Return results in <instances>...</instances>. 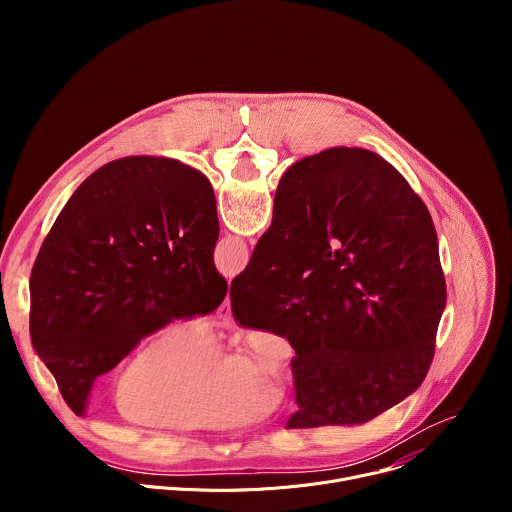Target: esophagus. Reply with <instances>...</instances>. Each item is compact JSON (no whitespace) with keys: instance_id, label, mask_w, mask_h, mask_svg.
<instances>
[{"instance_id":"1","label":"esophagus","mask_w":512,"mask_h":512,"mask_svg":"<svg viewBox=\"0 0 512 512\" xmlns=\"http://www.w3.org/2000/svg\"><path fill=\"white\" fill-rule=\"evenodd\" d=\"M216 316H218V320H221L225 326H229V324L233 322V318H231V300H229V296L225 298V302L221 304V308L216 310Z\"/></svg>"}]
</instances>
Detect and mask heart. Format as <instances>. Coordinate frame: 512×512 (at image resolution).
<instances>
[{
	"instance_id": "heart-1",
	"label": "heart",
	"mask_w": 512,
	"mask_h": 512,
	"mask_svg": "<svg viewBox=\"0 0 512 512\" xmlns=\"http://www.w3.org/2000/svg\"><path fill=\"white\" fill-rule=\"evenodd\" d=\"M216 356L218 342L206 324L182 320L160 328L117 375V413L133 423L172 431L249 423L271 403L265 381H283L281 362L261 342L237 358Z\"/></svg>"
}]
</instances>
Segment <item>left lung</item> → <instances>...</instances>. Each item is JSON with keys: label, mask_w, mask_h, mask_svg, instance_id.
<instances>
[{"label": "left lung", "mask_w": 512, "mask_h": 512, "mask_svg": "<svg viewBox=\"0 0 512 512\" xmlns=\"http://www.w3.org/2000/svg\"><path fill=\"white\" fill-rule=\"evenodd\" d=\"M216 239L210 182L176 160H115L68 198L32 267L30 340L72 411L143 338L223 304Z\"/></svg>", "instance_id": "obj_1"}]
</instances>
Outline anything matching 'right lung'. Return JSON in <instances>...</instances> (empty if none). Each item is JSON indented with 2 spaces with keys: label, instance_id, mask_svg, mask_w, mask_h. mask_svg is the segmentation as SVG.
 <instances>
[{
  "label": "right lung",
  "instance_id": "right-lung-1",
  "mask_svg": "<svg viewBox=\"0 0 512 512\" xmlns=\"http://www.w3.org/2000/svg\"><path fill=\"white\" fill-rule=\"evenodd\" d=\"M446 308L429 210L383 158L332 148L291 166L231 283L243 328L289 340L287 429L367 423L423 383Z\"/></svg>",
  "mask_w": 512,
  "mask_h": 512
}]
</instances>
